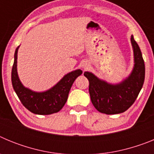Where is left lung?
I'll return each mask as SVG.
<instances>
[{
  "label": "left lung",
  "instance_id": "obj_1",
  "mask_svg": "<svg viewBox=\"0 0 154 154\" xmlns=\"http://www.w3.org/2000/svg\"><path fill=\"white\" fill-rule=\"evenodd\" d=\"M131 44L134 56L133 70L119 83H109L93 73L85 72L89 82V95L94 107L102 113L112 115L125 112L135 102L145 79V65L140 47L133 35Z\"/></svg>",
  "mask_w": 154,
  "mask_h": 154
}]
</instances>
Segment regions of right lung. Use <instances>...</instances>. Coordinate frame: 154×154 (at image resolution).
Wrapping results in <instances>:
<instances>
[{"mask_svg": "<svg viewBox=\"0 0 154 154\" xmlns=\"http://www.w3.org/2000/svg\"><path fill=\"white\" fill-rule=\"evenodd\" d=\"M16 48L14 61L12 67L11 82L13 88L20 101L30 112L38 115H50L60 111L67 101L71 87L75 79L82 75L81 69H76L65 75L63 78L48 90L45 92H35L23 85L17 75Z\"/></svg>", "mask_w": 154, "mask_h": 154, "instance_id": "obj_1", "label": "right lung"}]
</instances>
